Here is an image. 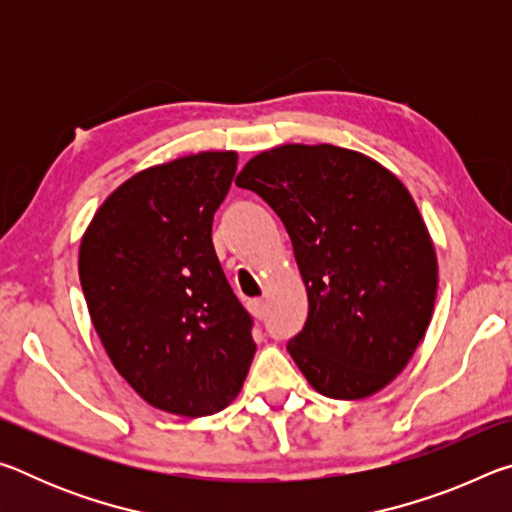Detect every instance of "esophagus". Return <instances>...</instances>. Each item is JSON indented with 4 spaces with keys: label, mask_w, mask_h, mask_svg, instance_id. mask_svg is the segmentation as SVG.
Instances as JSON below:
<instances>
[{
    "label": "esophagus",
    "mask_w": 512,
    "mask_h": 512,
    "mask_svg": "<svg viewBox=\"0 0 512 512\" xmlns=\"http://www.w3.org/2000/svg\"><path fill=\"white\" fill-rule=\"evenodd\" d=\"M248 309H250V314H253L255 318H264L266 316V305H264L262 298L248 300Z\"/></svg>",
    "instance_id": "1"
}]
</instances>
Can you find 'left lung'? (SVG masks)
<instances>
[{"label": "left lung", "mask_w": 512, "mask_h": 512, "mask_svg": "<svg viewBox=\"0 0 512 512\" xmlns=\"http://www.w3.org/2000/svg\"><path fill=\"white\" fill-rule=\"evenodd\" d=\"M237 187L287 228L309 316L287 350L320 395L363 400L424 339L438 289L433 241L400 178L332 144H282L246 162Z\"/></svg>", "instance_id": "8db88e82"}]
</instances>
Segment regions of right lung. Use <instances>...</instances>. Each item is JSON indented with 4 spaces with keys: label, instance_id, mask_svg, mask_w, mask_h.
<instances>
[{
    "label": "right lung",
    "instance_id": "obj_1",
    "mask_svg": "<svg viewBox=\"0 0 512 512\" xmlns=\"http://www.w3.org/2000/svg\"><path fill=\"white\" fill-rule=\"evenodd\" d=\"M235 151L155 164L119 185L81 239L85 302L112 366L144 402L201 418L239 395L255 354L212 244Z\"/></svg>",
    "mask_w": 512,
    "mask_h": 512
}]
</instances>
